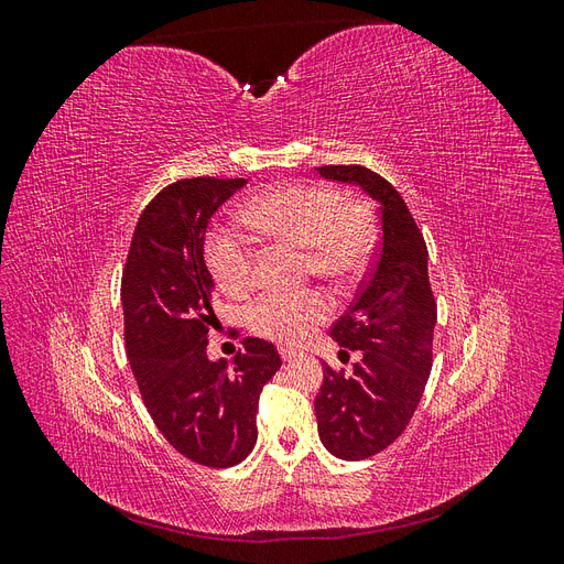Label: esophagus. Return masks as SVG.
<instances>
[{
  "label": "esophagus",
  "mask_w": 564,
  "mask_h": 564,
  "mask_svg": "<svg viewBox=\"0 0 564 564\" xmlns=\"http://www.w3.org/2000/svg\"><path fill=\"white\" fill-rule=\"evenodd\" d=\"M280 355H282L284 362H296V360H301V357H303V352L294 350V348H280Z\"/></svg>",
  "instance_id": "obj_1"
}]
</instances>
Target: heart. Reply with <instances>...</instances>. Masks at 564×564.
<instances>
[{
  "instance_id": "b5f03b06",
  "label": "heart",
  "mask_w": 564,
  "mask_h": 564,
  "mask_svg": "<svg viewBox=\"0 0 564 564\" xmlns=\"http://www.w3.org/2000/svg\"><path fill=\"white\" fill-rule=\"evenodd\" d=\"M247 224L272 240L308 251L313 270L329 280H350L371 253L373 226L362 202H344L336 191L311 183H284L253 195L242 209ZM207 265L216 284L230 296H245L256 282L253 249L235 232H212ZM329 315L322 294L280 296L256 301L249 311L253 334L294 346L308 338Z\"/></svg>"
}]
</instances>
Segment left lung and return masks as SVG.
Listing matches in <instances>:
<instances>
[{
	"label": "left lung",
	"instance_id": "1",
	"mask_svg": "<svg viewBox=\"0 0 564 564\" xmlns=\"http://www.w3.org/2000/svg\"><path fill=\"white\" fill-rule=\"evenodd\" d=\"M322 178L350 183L379 204L381 245L369 278L332 338L360 350L352 373L324 365L315 398L322 445L344 460L383 452L412 421L433 367L437 305L429 280V249L404 199L383 176L360 164L317 166Z\"/></svg>",
	"mask_w": 564,
	"mask_h": 564
}]
</instances>
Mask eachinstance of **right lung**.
Wrapping results in <instances>:
<instances>
[{"label":"right lung","instance_id":"right-lung-1","mask_svg":"<svg viewBox=\"0 0 564 564\" xmlns=\"http://www.w3.org/2000/svg\"><path fill=\"white\" fill-rule=\"evenodd\" d=\"M245 178H183L135 224L122 272L124 340L143 402L169 445L209 468H230L256 445L263 386L282 360L263 338H245L232 362L209 360L214 280L204 235Z\"/></svg>","mask_w":564,"mask_h":564}]
</instances>
